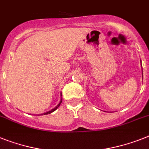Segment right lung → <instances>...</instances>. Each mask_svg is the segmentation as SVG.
Returning <instances> with one entry per match:
<instances>
[{"label":"right lung","mask_w":149,"mask_h":149,"mask_svg":"<svg viewBox=\"0 0 149 149\" xmlns=\"http://www.w3.org/2000/svg\"><path fill=\"white\" fill-rule=\"evenodd\" d=\"M61 102H62V100H61V102H60V103H59V104H58V105H57V107H55V108H54V109H52V110H51V111H48V112H47V113H43V114H49V113H52V112H53V111H55V110H56V109H57V107H59V106H60V104H61ZM43 114H42V115H43Z\"/></svg>","instance_id":"1"}]
</instances>
